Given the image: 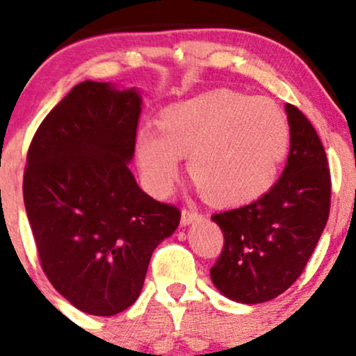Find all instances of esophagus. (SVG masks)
Segmentation results:
<instances>
[{"instance_id": "esophagus-1", "label": "esophagus", "mask_w": 356, "mask_h": 356, "mask_svg": "<svg viewBox=\"0 0 356 356\" xmlns=\"http://www.w3.org/2000/svg\"><path fill=\"white\" fill-rule=\"evenodd\" d=\"M199 218H201V214H199L196 209H184V211H182L181 222L186 226V225H191V222L197 221Z\"/></svg>"}]
</instances>
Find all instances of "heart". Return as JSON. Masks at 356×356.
<instances>
[{
	"instance_id": "obj_1",
	"label": "heart",
	"mask_w": 356,
	"mask_h": 356,
	"mask_svg": "<svg viewBox=\"0 0 356 356\" xmlns=\"http://www.w3.org/2000/svg\"><path fill=\"white\" fill-rule=\"evenodd\" d=\"M289 124L272 101L235 91H214L165 108L159 134L143 128L136 159L148 189L170 193L179 159L201 194L235 206L264 196L289 152Z\"/></svg>"
}]
</instances>
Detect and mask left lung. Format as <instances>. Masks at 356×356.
Listing matches in <instances>:
<instances>
[{
    "mask_svg": "<svg viewBox=\"0 0 356 356\" xmlns=\"http://www.w3.org/2000/svg\"><path fill=\"white\" fill-rule=\"evenodd\" d=\"M286 113L291 150L279 181L257 201L211 216L225 236L211 280L236 302H267L287 291L330 216L331 177L321 140L302 111L286 104Z\"/></svg>",
    "mask_w": 356,
    "mask_h": 356,
    "instance_id": "left-lung-1",
    "label": "left lung"
}]
</instances>
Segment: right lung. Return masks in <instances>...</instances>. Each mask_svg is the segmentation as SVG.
I'll use <instances>...</instances> for the list:
<instances>
[{
    "label": "right lung",
    "instance_id": "right-lung-1",
    "mask_svg": "<svg viewBox=\"0 0 356 356\" xmlns=\"http://www.w3.org/2000/svg\"><path fill=\"white\" fill-rule=\"evenodd\" d=\"M142 97L109 83L74 86L38 127L23 199L40 265L58 294L92 316L138 299L152 253L181 221L131 174Z\"/></svg>",
    "mask_w": 356,
    "mask_h": 356
}]
</instances>
